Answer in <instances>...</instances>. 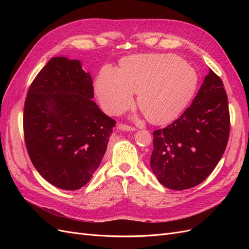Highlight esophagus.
Returning <instances> with one entry per match:
<instances>
[{
	"mask_svg": "<svg viewBox=\"0 0 249 249\" xmlns=\"http://www.w3.org/2000/svg\"><path fill=\"white\" fill-rule=\"evenodd\" d=\"M117 129L122 130V131H135V130H136L134 126L127 125V124H119L117 125Z\"/></svg>",
	"mask_w": 249,
	"mask_h": 249,
	"instance_id": "34e87169",
	"label": "esophagus"
}]
</instances>
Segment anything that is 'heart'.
Returning <instances> with one entry per match:
<instances>
[{
    "instance_id": "heart-1",
    "label": "heart",
    "mask_w": 249,
    "mask_h": 249,
    "mask_svg": "<svg viewBox=\"0 0 249 249\" xmlns=\"http://www.w3.org/2000/svg\"><path fill=\"white\" fill-rule=\"evenodd\" d=\"M198 86L193 66L175 55L150 54L124 58L120 70L104 66L95 92L105 111L119 114L131 108L135 92L138 106L150 123L176 119L189 105Z\"/></svg>"
}]
</instances>
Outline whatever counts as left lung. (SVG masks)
<instances>
[{"label":"left lung","instance_id":"left-lung-1","mask_svg":"<svg viewBox=\"0 0 249 249\" xmlns=\"http://www.w3.org/2000/svg\"><path fill=\"white\" fill-rule=\"evenodd\" d=\"M230 126L227 91L210 70L191 106L172 124L154 132L150 167L158 180L172 190L203 182L227 148Z\"/></svg>","mask_w":249,"mask_h":249}]
</instances>
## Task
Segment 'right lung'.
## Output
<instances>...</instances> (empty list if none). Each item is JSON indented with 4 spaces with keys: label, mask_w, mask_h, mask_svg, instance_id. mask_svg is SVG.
Wrapping results in <instances>:
<instances>
[{
    "label": "right lung",
    "mask_w": 249,
    "mask_h": 249,
    "mask_svg": "<svg viewBox=\"0 0 249 249\" xmlns=\"http://www.w3.org/2000/svg\"><path fill=\"white\" fill-rule=\"evenodd\" d=\"M92 79L79 60L54 57L30 85L22 125L34 167L49 183L77 190L92 178L116 122L93 99Z\"/></svg>",
    "instance_id": "right-lung-1"
}]
</instances>
